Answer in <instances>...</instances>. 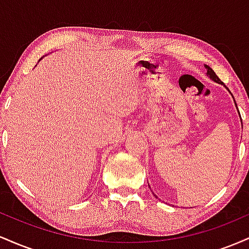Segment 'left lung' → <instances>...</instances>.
<instances>
[{
    "label": "left lung",
    "mask_w": 249,
    "mask_h": 249,
    "mask_svg": "<svg viewBox=\"0 0 249 249\" xmlns=\"http://www.w3.org/2000/svg\"><path fill=\"white\" fill-rule=\"evenodd\" d=\"M205 68H206V70H207L206 75H207L208 77H210V78L212 79L213 82L218 83V84H221V85H224V87H225V84H224V83H222L221 81H220V79H219V77L215 75V72H214V71H213L212 69H211V68L208 67V65L205 64ZM225 88H226V87H225ZM226 89H227V90H228V88H226ZM228 91H230V90H228ZM230 93H231V91H230ZM231 95H232V93H231ZM232 97H233V96H232ZM233 99H234V97H233ZM234 103H235V101H234ZM235 107H236V110H238V112H239V108H238V105H236V103H235ZM239 116H240V112H239ZM240 121H241V116H240ZM241 122H242V121H241ZM148 186H150V185H148ZM154 196H156V198H158V196H157L156 194H154Z\"/></svg>",
    "instance_id": "obj_1"
}]
</instances>
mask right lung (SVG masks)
<instances>
[{
	"label": "right lung",
	"instance_id": "1",
	"mask_svg": "<svg viewBox=\"0 0 249 249\" xmlns=\"http://www.w3.org/2000/svg\"><path fill=\"white\" fill-rule=\"evenodd\" d=\"M42 58H43V57H42ZM42 58H41V59H42ZM41 59H39V61H41Z\"/></svg>",
	"mask_w": 249,
	"mask_h": 249
}]
</instances>
